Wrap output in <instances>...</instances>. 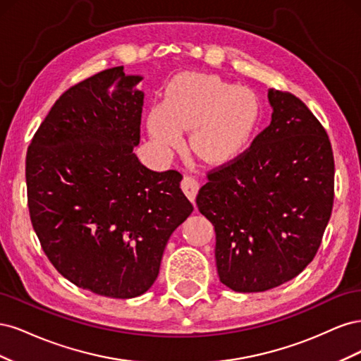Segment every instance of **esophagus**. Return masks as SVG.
I'll use <instances>...</instances> for the list:
<instances>
[{"instance_id":"esophagus-1","label":"esophagus","mask_w":361,"mask_h":361,"mask_svg":"<svg viewBox=\"0 0 361 361\" xmlns=\"http://www.w3.org/2000/svg\"><path fill=\"white\" fill-rule=\"evenodd\" d=\"M180 188L185 192V195H187V197L194 203L195 195H197L199 188H200V183L194 176H191V174H185L182 182H180Z\"/></svg>"}]
</instances>
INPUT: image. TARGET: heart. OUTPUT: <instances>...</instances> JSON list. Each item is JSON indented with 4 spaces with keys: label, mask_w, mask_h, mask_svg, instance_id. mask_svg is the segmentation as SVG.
<instances>
[{
    "label": "heart",
    "mask_w": 361,
    "mask_h": 361,
    "mask_svg": "<svg viewBox=\"0 0 361 361\" xmlns=\"http://www.w3.org/2000/svg\"><path fill=\"white\" fill-rule=\"evenodd\" d=\"M262 116L259 96L248 87L216 75L182 73L174 78L166 102L152 106L147 125L162 149L182 145V129H192L190 143L203 161H231L253 138Z\"/></svg>",
    "instance_id": "obj_1"
}]
</instances>
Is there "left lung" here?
<instances>
[{"label":"left lung","instance_id":"8db88e82","mask_svg":"<svg viewBox=\"0 0 361 361\" xmlns=\"http://www.w3.org/2000/svg\"><path fill=\"white\" fill-rule=\"evenodd\" d=\"M271 123L241 155L207 173L199 211L215 228L223 285L264 292L313 260L330 221L334 158L324 126L289 92L271 89Z\"/></svg>","mask_w":361,"mask_h":361}]
</instances>
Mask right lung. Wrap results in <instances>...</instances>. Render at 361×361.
Returning <instances> with one entry per match:
<instances>
[{"instance_id":"right-lung-1","label":"right lung","mask_w":361,"mask_h":361,"mask_svg":"<svg viewBox=\"0 0 361 361\" xmlns=\"http://www.w3.org/2000/svg\"><path fill=\"white\" fill-rule=\"evenodd\" d=\"M123 66L64 92L27 150L32 228L51 264L75 286L134 298L158 277L164 248L192 212L176 170L134 154L143 92Z\"/></svg>"}]
</instances>
